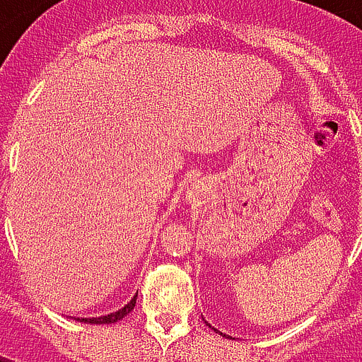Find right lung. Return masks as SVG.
I'll return each instance as SVG.
<instances>
[{"label": "right lung", "mask_w": 362, "mask_h": 362, "mask_svg": "<svg viewBox=\"0 0 362 362\" xmlns=\"http://www.w3.org/2000/svg\"><path fill=\"white\" fill-rule=\"evenodd\" d=\"M136 297L134 296V299H130V303H127L122 309L115 310V313H111V315H107V317H98V318H76V320H80V322H90V324H111V322H119L120 318H124L130 313V310L136 307Z\"/></svg>", "instance_id": "right-lung-1"}]
</instances>
